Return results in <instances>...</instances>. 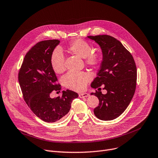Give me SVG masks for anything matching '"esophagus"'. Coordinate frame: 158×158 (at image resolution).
<instances>
[{
	"label": "esophagus",
	"mask_w": 158,
	"mask_h": 158,
	"mask_svg": "<svg viewBox=\"0 0 158 158\" xmlns=\"http://www.w3.org/2000/svg\"><path fill=\"white\" fill-rule=\"evenodd\" d=\"M89 96V94L88 93H80L79 94V97L81 98H87Z\"/></svg>",
	"instance_id": "obj_1"
}]
</instances>
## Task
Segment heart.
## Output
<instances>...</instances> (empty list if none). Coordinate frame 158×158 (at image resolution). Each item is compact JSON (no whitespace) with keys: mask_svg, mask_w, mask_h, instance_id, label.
Returning a JSON list of instances; mask_svg holds the SVG:
<instances>
[{"mask_svg":"<svg viewBox=\"0 0 158 158\" xmlns=\"http://www.w3.org/2000/svg\"><path fill=\"white\" fill-rule=\"evenodd\" d=\"M71 53L80 58H85V63L91 66H95L100 61V55L93 52V48L88 42L78 39L72 42L68 47ZM51 65L56 74H61L65 70V57L62 51L59 48L55 49L51 56ZM91 76L84 72L71 71L67 73L63 78L65 85L74 91H80L84 90Z\"/></svg>","mask_w":158,"mask_h":158,"instance_id":"obj_1","label":"heart"}]
</instances>
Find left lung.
Segmentation results:
<instances>
[{"mask_svg":"<svg viewBox=\"0 0 158 158\" xmlns=\"http://www.w3.org/2000/svg\"><path fill=\"white\" fill-rule=\"evenodd\" d=\"M87 38L98 44L102 52L100 69L91 86L96 89L104 85L103 89L107 91L106 94L97 91L91 94L99 100L94 113L101 120H112L123 113L133 98L137 79L136 64L132 55L114 37L97 35Z\"/></svg>","mask_w":158,"mask_h":158,"instance_id":"left-lung-1","label":"left lung"}]
</instances>
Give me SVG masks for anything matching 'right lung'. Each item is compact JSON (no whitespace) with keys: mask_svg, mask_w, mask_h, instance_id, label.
<instances>
[{"mask_svg":"<svg viewBox=\"0 0 158 158\" xmlns=\"http://www.w3.org/2000/svg\"><path fill=\"white\" fill-rule=\"evenodd\" d=\"M58 40L37 43L26 55L19 73V82L24 99L33 113L43 121L52 123L64 117L78 93L71 90L62 91V96L51 98L52 91L61 90L55 84L57 78L51 65V56L60 44Z\"/></svg>","mask_w":158,"mask_h":158,"instance_id":"obj_1","label":"right lung"}]
</instances>
